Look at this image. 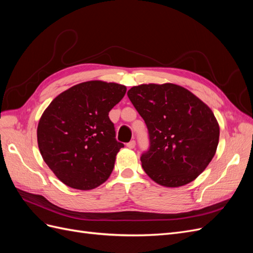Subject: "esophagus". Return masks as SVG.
Segmentation results:
<instances>
[{
  "mask_svg": "<svg viewBox=\"0 0 253 253\" xmlns=\"http://www.w3.org/2000/svg\"><path fill=\"white\" fill-rule=\"evenodd\" d=\"M135 145H136V141H135V140H131V141L126 143V147H127L128 149H134Z\"/></svg>",
  "mask_w": 253,
  "mask_h": 253,
  "instance_id": "1",
  "label": "esophagus"
}]
</instances>
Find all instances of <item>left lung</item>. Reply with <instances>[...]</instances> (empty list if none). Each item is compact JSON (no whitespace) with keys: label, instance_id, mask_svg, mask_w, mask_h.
<instances>
[{"label":"left lung","instance_id":"1","mask_svg":"<svg viewBox=\"0 0 253 253\" xmlns=\"http://www.w3.org/2000/svg\"><path fill=\"white\" fill-rule=\"evenodd\" d=\"M127 97L148 127L144 172L165 187L193 181L216 152L219 126L213 112L188 89L172 83L141 84Z\"/></svg>","mask_w":253,"mask_h":253}]
</instances>
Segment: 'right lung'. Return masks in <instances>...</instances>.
<instances>
[{"label":"right lung","instance_id":"add662e5","mask_svg":"<svg viewBox=\"0 0 253 253\" xmlns=\"http://www.w3.org/2000/svg\"><path fill=\"white\" fill-rule=\"evenodd\" d=\"M126 91L117 83L83 82L61 93L44 111L38 145L44 162L66 186L91 190L110 177L125 145L115 138L109 113Z\"/></svg>","mask_w":253,"mask_h":253}]
</instances>
